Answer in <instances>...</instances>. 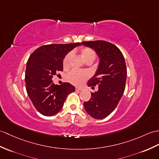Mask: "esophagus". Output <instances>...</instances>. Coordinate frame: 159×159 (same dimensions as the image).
Here are the masks:
<instances>
[{"mask_svg":"<svg viewBox=\"0 0 159 159\" xmlns=\"http://www.w3.org/2000/svg\"><path fill=\"white\" fill-rule=\"evenodd\" d=\"M76 91H83V88H80V87H76Z\"/></svg>","mask_w":159,"mask_h":159,"instance_id":"esophagus-1","label":"esophagus"}]
</instances>
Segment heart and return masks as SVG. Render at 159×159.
I'll use <instances>...</instances> for the list:
<instances>
[{
  "instance_id": "obj_1",
  "label": "heart",
  "mask_w": 159,
  "mask_h": 159,
  "mask_svg": "<svg viewBox=\"0 0 159 159\" xmlns=\"http://www.w3.org/2000/svg\"><path fill=\"white\" fill-rule=\"evenodd\" d=\"M80 53L81 56L83 58V60L86 62L89 61L93 62V61L95 59V57H96V54H95V51L88 47L81 48L80 50ZM71 57V53H68L65 57L64 61H63V66H64V68H67L69 66V63ZM88 77L89 74L87 72L74 70H72L68 74L66 79H67L69 82H70L72 84H80V83H82L83 80L87 79Z\"/></svg>"
}]
</instances>
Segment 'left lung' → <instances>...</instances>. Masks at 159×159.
<instances>
[{"instance_id":"left-lung-1","label":"left lung","mask_w":159,"mask_h":159,"mask_svg":"<svg viewBox=\"0 0 159 159\" xmlns=\"http://www.w3.org/2000/svg\"><path fill=\"white\" fill-rule=\"evenodd\" d=\"M81 44L93 49L99 57L96 72L87 83L91 89L97 85L98 91L91 93L84 108L94 119H104L113 112L123 95L127 79L125 58L119 48L104 40Z\"/></svg>"}]
</instances>
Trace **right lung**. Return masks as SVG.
Returning <instances> with one entry per match:
<instances>
[{
  "label": "right lung",
  "mask_w": 159,
  "mask_h": 159,
  "mask_svg": "<svg viewBox=\"0 0 159 159\" xmlns=\"http://www.w3.org/2000/svg\"><path fill=\"white\" fill-rule=\"evenodd\" d=\"M80 43L51 44L40 47L30 56L25 70L26 91L37 111L51 116L60 111L68 95L75 91L68 83H53V76L63 70V60Z\"/></svg>",
  "instance_id": "1"
}]
</instances>
